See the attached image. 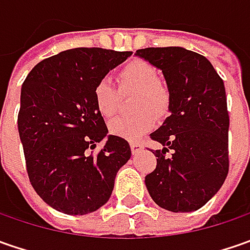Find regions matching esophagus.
Here are the masks:
<instances>
[{"instance_id":"esophagus-1","label":"esophagus","mask_w":250,"mask_h":250,"mask_svg":"<svg viewBox=\"0 0 250 250\" xmlns=\"http://www.w3.org/2000/svg\"><path fill=\"white\" fill-rule=\"evenodd\" d=\"M143 149V145L142 143H138V142H132L130 143V150H132V154H138Z\"/></svg>"}]
</instances>
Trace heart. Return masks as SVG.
<instances>
[{"instance_id": "heart-1", "label": "heart", "mask_w": 250, "mask_h": 250, "mask_svg": "<svg viewBox=\"0 0 250 250\" xmlns=\"http://www.w3.org/2000/svg\"><path fill=\"white\" fill-rule=\"evenodd\" d=\"M122 91H136L133 110L139 111L130 117H118L111 121V135L121 139L139 140L154 125V116L163 117L169 108V91L159 81L157 69L146 61L135 60L122 66L117 73ZM93 99L99 114L110 118L118 110L120 94L108 79H101L94 86Z\"/></svg>"}]
</instances>
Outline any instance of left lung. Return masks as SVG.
<instances>
[{
    "mask_svg": "<svg viewBox=\"0 0 250 250\" xmlns=\"http://www.w3.org/2000/svg\"><path fill=\"white\" fill-rule=\"evenodd\" d=\"M164 75L169 117L150 138L163 150L153 151L157 167L145 182L151 199L174 213L195 211L218 192L228 174L226 87L206 57L182 47L138 50ZM174 151L171 158L165 151Z\"/></svg>",
    "mask_w": 250,
    "mask_h": 250,
    "instance_id": "obj_1",
    "label": "left lung"
}]
</instances>
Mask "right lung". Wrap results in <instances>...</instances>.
<instances>
[{
    "mask_svg": "<svg viewBox=\"0 0 250 250\" xmlns=\"http://www.w3.org/2000/svg\"><path fill=\"white\" fill-rule=\"evenodd\" d=\"M130 55L97 47L66 50L37 63L22 84L18 130L27 175L37 195L61 213L83 216L104 206L130 159L129 143L107 135L93 99L97 82Z\"/></svg>",
    "mask_w": 250,
    "mask_h": 250,
    "instance_id": "right-lung-1",
    "label": "right lung"
}]
</instances>
